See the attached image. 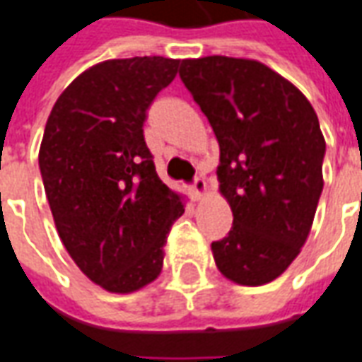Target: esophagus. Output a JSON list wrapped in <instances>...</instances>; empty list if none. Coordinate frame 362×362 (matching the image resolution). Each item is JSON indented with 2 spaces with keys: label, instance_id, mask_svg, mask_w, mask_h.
<instances>
[{
  "label": "esophagus",
  "instance_id": "esophagus-1",
  "mask_svg": "<svg viewBox=\"0 0 362 362\" xmlns=\"http://www.w3.org/2000/svg\"><path fill=\"white\" fill-rule=\"evenodd\" d=\"M189 192H192V196L196 199H199L204 194L207 192V184L206 180L202 178V176H196L194 178V182H192V186H189Z\"/></svg>",
  "mask_w": 362,
  "mask_h": 362
}]
</instances>
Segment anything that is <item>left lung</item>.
<instances>
[{
	"mask_svg": "<svg viewBox=\"0 0 362 362\" xmlns=\"http://www.w3.org/2000/svg\"><path fill=\"white\" fill-rule=\"evenodd\" d=\"M180 80L219 143V184L233 227L211 251L243 286L280 276L298 257L322 196L320 121L296 86L257 60H182Z\"/></svg>",
	"mask_w": 362,
	"mask_h": 362,
	"instance_id": "8db88e82",
	"label": "left lung"
}]
</instances>
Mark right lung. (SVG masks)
Listing matches in <instances>:
<instances>
[{
	"mask_svg": "<svg viewBox=\"0 0 362 362\" xmlns=\"http://www.w3.org/2000/svg\"><path fill=\"white\" fill-rule=\"evenodd\" d=\"M180 60L135 57L86 70L50 111L39 168L58 235L86 276L127 294L163 269L180 196L156 174L146 111Z\"/></svg>",
	"mask_w": 362,
	"mask_h": 362,
	"instance_id": "obj_1",
	"label": "right lung"
}]
</instances>
